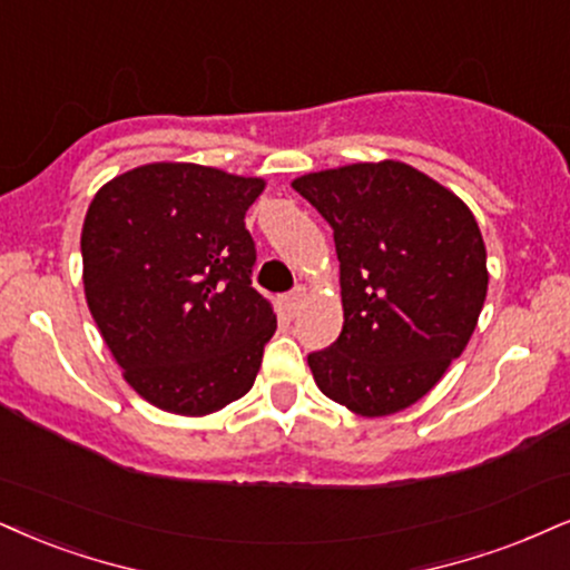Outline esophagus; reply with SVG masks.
Returning <instances> with one entry per match:
<instances>
[{"label":"esophagus","mask_w":570,"mask_h":570,"mask_svg":"<svg viewBox=\"0 0 570 570\" xmlns=\"http://www.w3.org/2000/svg\"><path fill=\"white\" fill-rule=\"evenodd\" d=\"M279 312L285 314V317H296L301 304H304V291H293V293H285V296H279Z\"/></svg>","instance_id":"esophagus-1"}]
</instances>
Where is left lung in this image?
Returning a JSON list of instances; mask_svg holds the SVG:
<instances>
[{
  "mask_svg": "<svg viewBox=\"0 0 570 570\" xmlns=\"http://www.w3.org/2000/svg\"><path fill=\"white\" fill-rule=\"evenodd\" d=\"M293 189L333 227L341 262L343 330L308 354L314 381L362 417L406 410L465 351L487 301L475 216L399 160L306 174Z\"/></svg>",
  "mask_w": 570,
  "mask_h": 570,
  "instance_id": "1",
  "label": "left lung"
}]
</instances>
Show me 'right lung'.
Wrapping results in <instances>:
<instances>
[{
	"mask_svg": "<svg viewBox=\"0 0 570 570\" xmlns=\"http://www.w3.org/2000/svg\"><path fill=\"white\" fill-rule=\"evenodd\" d=\"M264 181L198 164H147L95 195L81 229L83 291L126 383L200 417L250 391L277 330L250 285L245 210Z\"/></svg>",
	"mask_w": 570,
	"mask_h": 570,
	"instance_id": "obj_1",
	"label": "right lung"
}]
</instances>
